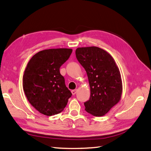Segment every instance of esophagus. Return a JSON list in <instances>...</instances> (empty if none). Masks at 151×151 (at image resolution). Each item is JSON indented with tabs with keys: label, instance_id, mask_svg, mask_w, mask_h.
<instances>
[{
	"label": "esophagus",
	"instance_id": "1",
	"mask_svg": "<svg viewBox=\"0 0 151 151\" xmlns=\"http://www.w3.org/2000/svg\"><path fill=\"white\" fill-rule=\"evenodd\" d=\"M76 91H77V90H76V89L72 90V91H71V92H72V94H73V95H75V94L76 93Z\"/></svg>",
	"mask_w": 151,
	"mask_h": 151
}]
</instances>
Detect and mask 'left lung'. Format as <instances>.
<instances>
[{
  "label": "left lung",
  "instance_id": "1",
  "mask_svg": "<svg viewBox=\"0 0 151 151\" xmlns=\"http://www.w3.org/2000/svg\"><path fill=\"white\" fill-rule=\"evenodd\" d=\"M76 57L86 70L91 88L86 111L101 117L109 112L121 98V76L114 59L105 50L96 47L78 48Z\"/></svg>",
  "mask_w": 151,
  "mask_h": 151
}]
</instances>
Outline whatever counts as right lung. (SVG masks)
Instances as JSON below:
<instances>
[{
  "label": "right lung",
  "instance_id": "obj_1",
  "mask_svg": "<svg viewBox=\"0 0 151 151\" xmlns=\"http://www.w3.org/2000/svg\"><path fill=\"white\" fill-rule=\"evenodd\" d=\"M72 51L68 48L42 50L28 63L23 76V88L29 103L41 114L51 116L60 113L71 97L60 68Z\"/></svg>",
  "mask_w": 151,
  "mask_h": 151
}]
</instances>
